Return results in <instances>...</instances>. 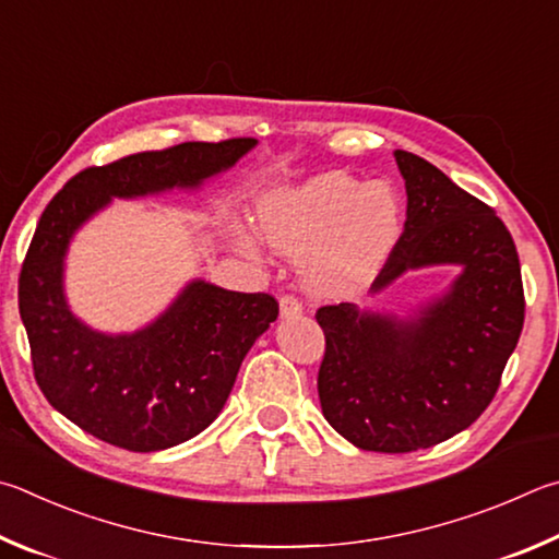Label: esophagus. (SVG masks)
Listing matches in <instances>:
<instances>
[{
    "mask_svg": "<svg viewBox=\"0 0 559 559\" xmlns=\"http://www.w3.org/2000/svg\"><path fill=\"white\" fill-rule=\"evenodd\" d=\"M302 312V302L296 296L281 298V318H298Z\"/></svg>",
    "mask_w": 559,
    "mask_h": 559,
    "instance_id": "esophagus-1",
    "label": "esophagus"
}]
</instances>
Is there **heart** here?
<instances>
[{
  "label": "heart",
  "mask_w": 559,
  "mask_h": 559,
  "mask_svg": "<svg viewBox=\"0 0 559 559\" xmlns=\"http://www.w3.org/2000/svg\"><path fill=\"white\" fill-rule=\"evenodd\" d=\"M259 229L273 249L306 261V286L322 298H344L377 276L399 235V200L385 182L364 186L342 170L302 186L278 188L259 200ZM237 247L257 257L247 229H235Z\"/></svg>",
  "instance_id": "b5f03b06"
}]
</instances>
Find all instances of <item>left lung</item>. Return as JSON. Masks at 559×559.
I'll use <instances>...</instances> for the list:
<instances>
[{"label":"left lung","instance_id":"obj_1","mask_svg":"<svg viewBox=\"0 0 559 559\" xmlns=\"http://www.w3.org/2000/svg\"><path fill=\"white\" fill-rule=\"evenodd\" d=\"M393 156L408 210L371 293L413 269L454 263L462 273L411 320L352 302L314 318L324 420L359 450L401 454L450 440L486 411L519 344L525 298L519 251L496 212L425 158Z\"/></svg>","mask_w":559,"mask_h":559}]
</instances>
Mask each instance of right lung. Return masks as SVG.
<instances>
[{"instance_id":"1","label":"right lung","mask_w":559,"mask_h":559,"mask_svg":"<svg viewBox=\"0 0 559 559\" xmlns=\"http://www.w3.org/2000/svg\"><path fill=\"white\" fill-rule=\"evenodd\" d=\"M257 146L186 141L131 154L70 178L36 225L19 276V312L38 389L78 428L129 452H158L195 438L225 408L251 344L278 318L269 293L192 281L164 314L131 334L80 322L63 293L70 239L111 198L198 188Z\"/></svg>"}]
</instances>
